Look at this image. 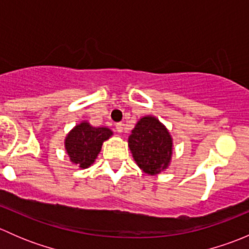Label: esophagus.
Listing matches in <instances>:
<instances>
[{
  "label": "esophagus",
  "instance_id": "esophagus-1",
  "mask_svg": "<svg viewBox=\"0 0 249 249\" xmlns=\"http://www.w3.org/2000/svg\"><path fill=\"white\" fill-rule=\"evenodd\" d=\"M123 129H124V124H123V123H117V124H115V130H117L118 132H123Z\"/></svg>",
  "mask_w": 249,
  "mask_h": 249
}]
</instances>
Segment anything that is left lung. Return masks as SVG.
<instances>
[{
    "label": "left lung",
    "mask_w": 249,
    "mask_h": 249,
    "mask_svg": "<svg viewBox=\"0 0 249 249\" xmlns=\"http://www.w3.org/2000/svg\"><path fill=\"white\" fill-rule=\"evenodd\" d=\"M129 147L140 169L158 175L170 164L172 139L166 127L154 117H143L129 136Z\"/></svg>",
    "instance_id": "1"
}]
</instances>
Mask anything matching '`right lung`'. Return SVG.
I'll use <instances>...</instances> for the list:
<instances>
[{
    "label": "right lung",
    "instance_id": "right-lung-1",
    "mask_svg": "<svg viewBox=\"0 0 249 249\" xmlns=\"http://www.w3.org/2000/svg\"><path fill=\"white\" fill-rule=\"evenodd\" d=\"M113 132L107 127H94L87 122L76 125L65 140V148L73 164L82 169L89 167L100 153L104 141Z\"/></svg>",
    "mask_w": 249,
    "mask_h": 249
}]
</instances>
